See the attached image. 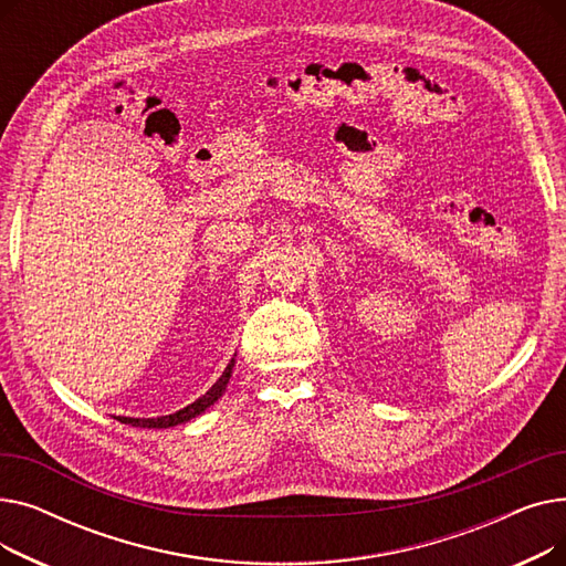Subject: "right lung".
I'll return each mask as SVG.
<instances>
[{
    "instance_id": "1",
    "label": "right lung",
    "mask_w": 566,
    "mask_h": 566,
    "mask_svg": "<svg viewBox=\"0 0 566 566\" xmlns=\"http://www.w3.org/2000/svg\"><path fill=\"white\" fill-rule=\"evenodd\" d=\"M233 365H235V360L231 358V363L227 365V369L222 371V376L216 380L213 388L208 390L203 397H199L197 401H192L190 406H186L184 410H176V412H171V415H163V418H118V422L130 424V427H139V429H167V427L184 424V422L197 418V415H201L206 408H211V406L222 397V392L227 390V382H229V378H231Z\"/></svg>"
}]
</instances>
